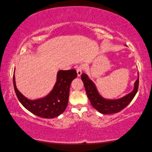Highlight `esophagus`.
<instances>
[{
	"label": "esophagus",
	"mask_w": 152,
	"mask_h": 152,
	"mask_svg": "<svg viewBox=\"0 0 152 152\" xmlns=\"http://www.w3.org/2000/svg\"><path fill=\"white\" fill-rule=\"evenodd\" d=\"M77 76L80 77L82 73V67L81 66H78L77 68Z\"/></svg>",
	"instance_id": "esophagus-1"
}]
</instances>
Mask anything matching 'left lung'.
Returning <instances> with one entry per match:
<instances>
[{"label":"left lung","instance_id":"obj_1","mask_svg":"<svg viewBox=\"0 0 152 152\" xmlns=\"http://www.w3.org/2000/svg\"><path fill=\"white\" fill-rule=\"evenodd\" d=\"M137 76L138 77L134 84V89L131 93L121 98L115 99H110L103 98L99 93L95 84L89 79L86 73H82L81 75V79L84 82L87 95L92 106L99 113L108 115L121 111L131 102L138 89L139 73H137Z\"/></svg>","mask_w":152,"mask_h":152}]
</instances>
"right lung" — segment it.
I'll list each match as a JSON object with an SVG mask.
<instances>
[{
	"mask_svg": "<svg viewBox=\"0 0 152 152\" xmlns=\"http://www.w3.org/2000/svg\"><path fill=\"white\" fill-rule=\"evenodd\" d=\"M77 77L75 70L58 71L56 82L52 91L45 97L34 100L26 98L17 89L15 72L13 84L17 98L26 110L39 117L52 118L60 115L65 110L68 102L70 84Z\"/></svg>",
	"mask_w": 152,
	"mask_h": 152,
	"instance_id": "1",
	"label": "right lung"
}]
</instances>
